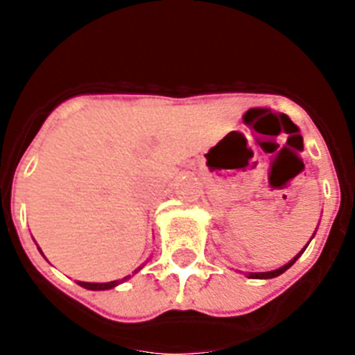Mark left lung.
<instances>
[{
	"label": "left lung",
	"instance_id": "1",
	"mask_svg": "<svg viewBox=\"0 0 355 355\" xmlns=\"http://www.w3.org/2000/svg\"><path fill=\"white\" fill-rule=\"evenodd\" d=\"M306 247H307V245H306ZM304 250H306V249H302V252H304ZM302 252H300V254H302ZM300 254H297V256H295V258L291 259L290 263H288V265L281 266V268H277V270H272V272H258V274H254V272H252V274H249V277H250V279H272V277H277V275H281V274H283V272H286L288 268H290V266L293 265V263L300 258Z\"/></svg>",
	"mask_w": 355,
	"mask_h": 355
}]
</instances>
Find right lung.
<instances>
[{"instance_id":"right-lung-1","label":"right lung","mask_w":355,"mask_h":355,"mask_svg":"<svg viewBox=\"0 0 355 355\" xmlns=\"http://www.w3.org/2000/svg\"><path fill=\"white\" fill-rule=\"evenodd\" d=\"M124 279H128V277H124ZM124 279H122V281H124ZM119 283H121V281H110V283H78V284L83 288H87V290H110V288L117 286Z\"/></svg>"}]
</instances>
